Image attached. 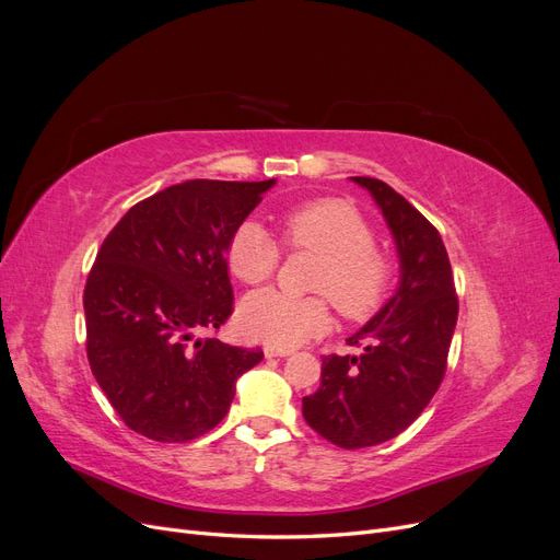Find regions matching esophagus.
Returning <instances> with one entry per match:
<instances>
[{
  "label": "esophagus",
  "instance_id": "obj_1",
  "mask_svg": "<svg viewBox=\"0 0 560 560\" xmlns=\"http://www.w3.org/2000/svg\"><path fill=\"white\" fill-rule=\"evenodd\" d=\"M287 354H292V350L276 348V346H264V358L266 360H270V358H287Z\"/></svg>",
  "mask_w": 560,
  "mask_h": 560
}]
</instances>
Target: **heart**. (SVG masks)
Masks as SVG:
<instances>
[{
    "mask_svg": "<svg viewBox=\"0 0 560 560\" xmlns=\"http://www.w3.org/2000/svg\"><path fill=\"white\" fill-rule=\"evenodd\" d=\"M280 238L294 252L317 254L311 276L313 296L278 290L249 294L238 308L245 336L276 348H294L331 327V306L348 319L376 315L395 287V259L374 245L366 217L341 198H315L280 217ZM226 259L231 273L245 284H261L276 276L280 247L257 222L233 231Z\"/></svg>",
    "mask_w": 560,
    "mask_h": 560,
    "instance_id": "obj_1",
    "label": "heart"
}]
</instances>
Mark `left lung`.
<instances>
[{"instance_id":"1","label":"left lung","mask_w":560,"mask_h":560,"mask_svg":"<svg viewBox=\"0 0 560 560\" xmlns=\"http://www.w3.org/2000/svg\"><path fill=\"white\" fill-rule=\"evenodd\" d=\"M374 196L399 254L395 296L348 338L362 354L322 360L315 395L303 397L308 425L341 448L378 446L422 413L446 374L457 294L442 235L393 186L352 177Z\"/></svg>"}]
</instances>
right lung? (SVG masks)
I'll use <instances>...</instances> for the list:
<instances>
[{
    "mask_svg": "<svg viewBox=\"0 0 560 560\" xmlns=\"http://www.w3.org/2000/svg\"><path fill=\"white\" fill-rule=\"evenodd\" d=\"M276 179H189L132 206L97 249L83 290L97 385L130 430L184 444L219 425L261 348L222 343L233 313L226 249Z\"/></svg>",
    "mask_w": 560,
    "mask_h": 560,
    "instance_id": "1",
    "label": "right lung"
}]
</instances>
